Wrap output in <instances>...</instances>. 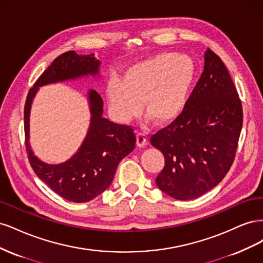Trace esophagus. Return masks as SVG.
Returning a JSON list of instances; mask_svg holds the SVG:
<instances>
[{
	"instance_id": "1",
	"label": "esophagus",
	"mask_w": 263,
	"mask_h": 263,
	"mask_svg": "<svg viewBox=\"0 0 263 263\" xmlns=\"http://www.w3.org/2000/svg\"><path fill=\"white\" fill-rule=\"evenodd\" d=\"M136 144H137V147H145L147 145L146 135H144L142 133H138L136 135Z\"/></svg>"
}]
</instances>
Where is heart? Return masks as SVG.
<instances>
[{"label":"heart","mask_w":263,"mask_h":263,"mask_svg":"<svg viewBox=\"0 0 263 263\" xmlns=\"http://www.w3.org/2000/svg\"><path fill=\"white\" fill-rule=\"evenodd\" d=\"M196 74L195 63L186 54L162 52L128 66L123 79L112 77L106 85L109 109L118 122L127 123L141 108L148 118L164 124L184 109Z\"/></svg>","instance_id":"b5f03b06"}]
</instances>
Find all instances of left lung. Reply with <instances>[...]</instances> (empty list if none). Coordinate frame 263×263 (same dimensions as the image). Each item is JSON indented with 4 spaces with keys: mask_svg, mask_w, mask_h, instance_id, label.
Segmentation results:
<instances>
[{
    "mask_svg": "<svg viewBox=\"0 0 263 263\" xmlns=\"http://www.w3.org/2000/svg\"><path fill=\"white\" fill-rule=\"evenodd\" d=\"M242 127V107L227 68L210 48L204 71L182 113L150 142L164 156L156 184L186 201L209 192L232 166Z\"/></svg>",
    "mask_w": 263,
    "mask_h": 263,
    "instance_id": "8db88e82",
    "label": "left lung"
}]
</instances>
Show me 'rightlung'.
Listing matches in <instances>:
<instances>
[{
	"instance_id": "1",
	"label": "right lung",
	"mask_w": 263,
	"mask_h": 263,
	"mask_svg": "<svg viewBox=\"0 0 263 263\" xmlns=\"http://www.w3.org/2000/svg\"><path fill=\"white\" fill-rule=\"evenodd\" d=\"M100 66L101 61L94 57V53L78 54L71 50L60 54L29 90L24 109L26 151L31 168L53 192L74 203L92 201L109 186L118 163L135 148L134 129L103 117L101 95L89 90L87 102L91 121L83 142L67 161L50 164L36 157L29 145L31 103L41 86L89 76L100 77Z\"/></svg>"
}]
</instances>
